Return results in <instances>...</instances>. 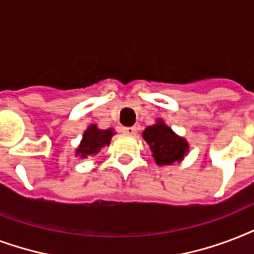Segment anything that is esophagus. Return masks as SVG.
<instances>
[{"instance_id":"esophagus-1","label":"esophagus","mask_w":254,"mask_h":254,"mask_svg":"<svg viewBox=\"0 0 254 254\" xmlns=\"http://www.w3.org/2000/svg\"><path fill=\"white\" fill-rule=\"evenodd\" d=\"M136 127H123L122 131L127 135H136Z\"/></svg>"}]
</instances>
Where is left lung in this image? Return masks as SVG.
<instances>
[{"label":"left lung","mask_w":254,"mask_h":254,"mask_svg":"<svg viewBox=\"0 0 254 254\" xmlns=\"http://www.w3.org/2000/svg\"><path fill=\"white\" fill-rule=\"evenodd\" d=\"M143 137L149 144L159 166L180 162L188 151V143L183 137L175 135L174 131L162 121L147 127L143 132Z\"/></svg>","instance_id":"1"}]
</instances>
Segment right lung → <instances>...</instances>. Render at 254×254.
Returning <instances> with one entry per match:
<instances>
[{"instance_id":"obj_1","label":"right lung","mask_w":254,"mask_h":254,"mask_svg":"<svg viewBox=\"0 0 254 254\" xmlns=\"http://www.w3.org/2000/svg\"><path fill=\"white\" fill-rule=\"evenodd\" d=\"M113 129H99L96 126L91 125L83 133V139L80 141L79 148L76 149V155L86 158L88 155H95L105 145L110 144Z\"/></svg>"}]
</instances>
